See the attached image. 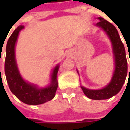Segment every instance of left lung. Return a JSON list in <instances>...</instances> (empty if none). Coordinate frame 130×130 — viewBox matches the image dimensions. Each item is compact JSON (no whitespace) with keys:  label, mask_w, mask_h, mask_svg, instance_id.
Listing matches in <instances>:
<instances>
[{"label":"left lung","mask_w":130,"mask_h":130,"mask_svg":"<svg viewBox=\"0 0 130 130\" xmlns=\"http://www.w3.org/2000/svg\"><path fill=\"white\" fill-rule=\"evenodd\" d=\"M98 19L100 22L96 24V26L101 28L106 32L111 43L114 61V71L110 83L101 89L91 90L82 85L81 88L87 98L93 100H104L116 95L121 90L127 74V61L124 46L117 29L112 24L105 20L103 18L98 17ZM77 72L79 74L78 71Z\"/></svg>","instance_id":"8db88e82"}]
</instances>
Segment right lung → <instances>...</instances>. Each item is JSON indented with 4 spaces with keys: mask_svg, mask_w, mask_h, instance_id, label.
I'll use <instances>...</instances> for the list:
<instances>
[{
    "mask_svg": "<svg viewBox=\"0 0 130 130\" xmlns=\"http://www.w3.org/2000/svg\"><path fill=\"white\" fill-rule=\"evenodd\" d=\"M24 28V26H19L8 40L6 49L5 74L8 87L19 100L28 105H40L55 97L58 87L57 74L59 64L53 69L51 82L46 87H39L37 85L27 82L23 79L18 69L15 48L19 34Z\"/></svg>",
    "mask_w": 130,
    "mask_h": 130,
    "instance_id": "1",
    "label": "right lung"
}]
</instances>
